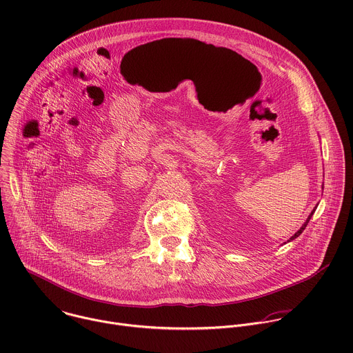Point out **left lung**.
Wrapping results in <instances>:
<instances>
[{"label": "left lung", "instance_id": "1", "mask_svg": "<svg viewBox=\"0 0 353 353\" xmlns=\"http://www.w3.org/2000/svg\"><path fill=\"white\" fill-rule=\"evenodd\" d=\"M315 209H316V208H315ZM315 209H314V210H312V212H311V214H310V216H308V219H307V221H305V223H304V224H303V227H301V228H300V230H299V231H297V232H296V234H294V235H293V236H292V238H290V239H289V242H290V241H293V239H296V238H297V236H300V235H301V234H303V231H304V230H305V227H307V225H308V223H310V220H311V217H312V214H314V212H315Z\"/></svg>", "mask_w": 353, "mask_h": 353}]
</instances>
